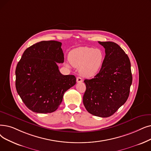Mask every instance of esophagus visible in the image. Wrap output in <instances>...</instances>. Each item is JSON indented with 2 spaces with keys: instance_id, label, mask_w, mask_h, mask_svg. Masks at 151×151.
<instances>
[{
  "instance_id": "1",
  "label": "esophagus",
  "mask_w": 151,
  "mask_h": 151,
  "mask_svg": "<svg viewBox=\"0 0 151 151\" xmlns=\"http://www.w3.org/2000/svg\"><path fill=\"white\" fill-rule=\"evenodd\" d=\"M76 81H77V83H81L83 81V79L81 77H77L76 78Z\"/></svg>"
}]
</instances>
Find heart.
I'll return each mask as SVG.
<instances>
[{
  "mask_svg": "<svg viewBox=\"0 0 151 151\" xmlns=\"http://www.w3.org/2000/svg\"><path fill=\"white\" fill-rule=\"evenodd\" d=\"M104 58V52L101 49L89 47L75 48L68 54L70 63L75 67H79L80 74L86 78L94 76L98 73Z\"/></svg>",
  "mask_w": 151,
  "mask_h": 151,
  "instance_id": "1",
  "label": "heart"
}]
</instances>
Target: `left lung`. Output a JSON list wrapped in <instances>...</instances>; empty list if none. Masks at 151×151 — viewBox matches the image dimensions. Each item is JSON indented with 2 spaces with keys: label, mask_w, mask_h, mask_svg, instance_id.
Here are the masks:
<instances>
[{
  "label": "left lung",
  "mask_w": 151,
  "mask_h": 151,
  "mask_svg": "<svg viewBox=\"0 0 151 151\" xmlns=\"http://www.w3.org/2000/svg\"><path fill=\"white\" fill-rule=\"evenodd\" d=\"M99 43L106 56L99 73L84 81L86 89L83 101L89 113L106 118L126 102L133 78L129 57L119 45L110 41Z\"/></svg>",
  "instance_id": "left-lung-1"
}]
</instances>
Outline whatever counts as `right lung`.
Wrapping results in <instances>:
<instances>
[{
    "instance_id": "add662e5",
    "label": "right lung",
    "mask_w": 151,
    "mask_h": 151,
    "mask_svg": "<svg viewBox=\"0 0 151 151\" xmlns=\"http://www.w3.org/2000/svg\"><path fill=\"white\" fill-rule=\"evenodd\" d=\"M61 46L55 41L36 43L24 50L17 65V91L32 112H54L64 93L76 84L74 75H63L58 70L57 63L64 62Z\"/></svg>"
}]
</instances>
